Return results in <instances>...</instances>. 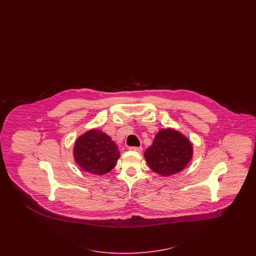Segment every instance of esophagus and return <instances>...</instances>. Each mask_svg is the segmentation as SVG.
<instances>
[{
  "instance_id": "esophagus-1",
  "label": "esophagus",
  "mask_w": 256,
  "mask_h": 256,
  "mask_svg": "<svg viewBox=\"0 0 256 256\" xmlns=\"http://www.w3.org/2000/svg\"><path fill=\"white\" fill-rule=\"evenodd\" d=\"M130 150L137 151V152H142V146H130Z\"/></svg>"
}]
</instances>
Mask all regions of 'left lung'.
<instances>
[{
  "mask_svg": "<svg viewBox=\"0 0 256 256\" xmlns=\"http://www.w3.org/2000/svg\"><path fill=\"white\" fill-rule=\"evenodd\" d=\"M192 155L190 140L170 128L158 132L153 144L144 152L150 169L162 176H170L184 170Z\"/></svg>",
  "mask_w": 256,
  "mask_h": 256,
  "instance_id": "1",
  "label": "left lung"
}]
</instances>
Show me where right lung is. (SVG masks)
<instances>
[{
	"mask_svg": "<svg viewBox=\"0 0 256 256\" xmlns=\"http://www.w3.org/2000/svg\"><path fill=\"white\" fill-rule=\"evenodd\" d=\"M73 156L82 170L103 176L116 166L120 153L116 144L108 135L93 128L78 137Z\"/></svg>",
	"mask_w": 256,
	"mask_h": 256,
	"instance_id": "1",
	"label": "right lung"
}]
</instances>
